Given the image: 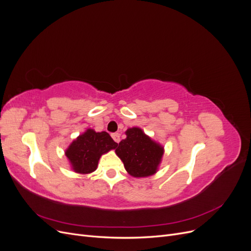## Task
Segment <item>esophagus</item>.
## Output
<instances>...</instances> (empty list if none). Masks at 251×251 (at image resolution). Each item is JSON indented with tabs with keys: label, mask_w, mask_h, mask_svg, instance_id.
I'll use <instances>...</instances> for the list:
<instances>
[{
	"label": "esophagus",
	"mask_w": 251,
	"mask_h": 251,
	"mask_svg": "<svg viewBox=\"0 0 251 251\" xmlns=\"http://www.w3.org/2000/svg\"><path fill=\"white\" fill-rule=\"evenodd\" d=\"M112 138L114 139V141L118 143V142L120 141V134H119V133H114V134H112Z\"/></svg>",
	"instance_id": "esophagus-1"
}]
</instances>
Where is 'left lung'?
I'll return each instance as SVG.
<instances>
[{
  "label": "left lung",
  "mask_w": 251,
  "mask_h": 251,
  "mask_svg": "<svg viewBox=\"0 0 251 251\" xmlns=\"http://www.w3.org/2000/svg\"><path fill=\"white\" fill-rule=\"evenodd\" d=\"M126 135V138L121 140L115 150L126 171L136 178L154 175L161 162L163 148L144 134L140 127L127 128Z\"/></svg>",
  "instance_id": "8db88e82"
}]
</instances>
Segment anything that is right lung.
<instances>
[{"label": "right lung", "mask_w": 251, "mask_h": 251, "mask_svg": "<svg viewBox=\"0 0 251 251\" xmlns=\"http://www.w3.org/2000/svg\"><path fill=\"white\" fill-rule=\"evenodd\" d=\"M117 143L107 132H95L92 128L79 135L65 151L75 173L90 174L97 169L101 155L116 149Z\"/></svg>", "instance_id": "1"}]
</instances>
